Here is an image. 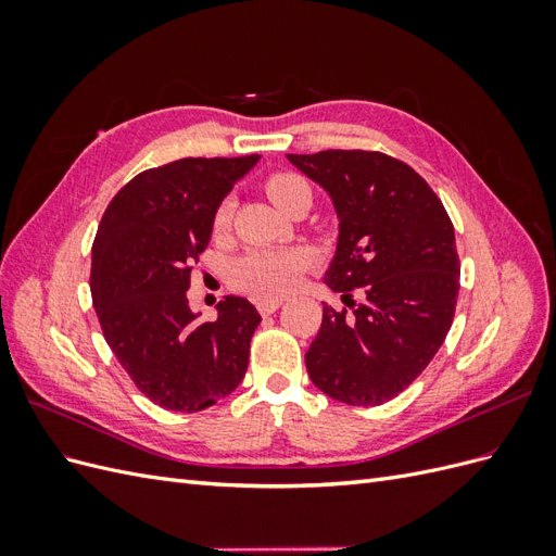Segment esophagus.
Wrapping results in <instances>:
<instances>
[{"label": "esophagus", "mask_w": 556, "mask_h": 556, "mask_svg": "<svg viewBox=\"0 0 556 556\" xmlns=\"http://www.w3.org/2000/svg\"><path fill=\"white\" fill-rule=\"evenodd\" d=\"M255 306L262 315H271L282 306V299H257Z\"/></svg>", "instance_id": "1"}]
</instances>
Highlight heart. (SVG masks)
<instances>
[{
  "mask_svg": "<svg viewBox=\"0 0 556 556\" xmlns=\"http://www.w3.org/2000/svg\"><path fill=\"white\" fill-rule=\"evenodd\" d=\"M266 197L278 208H288L290 201L301 194L311 192L308 182L292 172H274L262 182ZM233 204L231 199H223L213 211V233L223 237L231 225ZM313 255L308 248L290 245V248H252L241 257L229 264V282L231 288L248 292L252 296H280L296 288V282L311 266Z\"/></svg>",
  "mask_w": 556,
  "mask_h": 556,
  "instance_id": "obj_1",
  "label": "heart"
}]
</instances>
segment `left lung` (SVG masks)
Returning a JSON list of instances; mask_svg holds the SVG:
<instances>
[{
	"label": "left lung",
	"mask_w": 556,
	"mask_h": 556,
	"mask_svg": "<svg viewBox=\"0 0 556 556\" xmlns=\"http://www.w3.org/2000/svg\"><path fill=\"white\" fill-rule=\"evenodd\" d=\"M288 160L323 185L339 213L325 282L351 308L325 304L306 352L308 376L348 406H380L425 371L452 327L459 294L452 220L413 166L378 150ZM352 291L365 296L362 305Z\"/></svg>",
	"instance_id": "8db88e82"
}]
</instances>
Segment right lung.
Instances as JSON below:
<instances>
[{"label": "right lung", "mask_w": 556, "mask_h": 556, "mask_svg": "<svg viewBox=\"0 0 556 556\" xmlns=\"http://www.w3.org/2000/svg\"><path fill=\"white\" fill-rule=\"evenodd\" d=\"M260 155L185 157L134 176L92 243L90 292L113 355L157 406L199 413L241 384L260 313L225 296L215 323L190 311V274L213 211Z\"/></svg>", "instance_id": "1"}]
</instances>
